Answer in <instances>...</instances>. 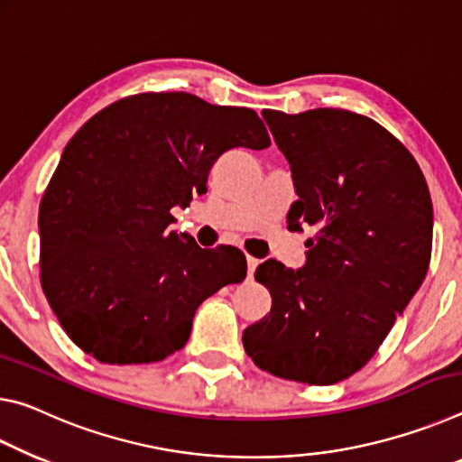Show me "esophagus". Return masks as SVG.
<instances>
[{
	"label": "esophagus",
	"instance_id": "34e87169",
	"mask_svg": "<svg viewBox=\"0 0 462 462\" xmlns=\"http://www.w3.org/2000/svg\"><path fill=\"white\" fill-rule=\"evenodd\" d=\"M258 263H260V260H255V258H252V255H247V276L249 278L254 276V272H255V268H258Z\"/></svg>",
	"mask_w": 462,
	"mask_h": 462
}]
</instances>
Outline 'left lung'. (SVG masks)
<instances>
[{"mask_svg":"<svg viewBox=\"0 0 462 462\" xmlns=\"http://www.w3.org/2000/svg\"><path fill=\"white\" fill-rule=\"evenodd\" d=\"M299 199L289 229L315 231L307 263L255 270L270 313L244 331L254 365L281 379L336 384L366 365L426 278L432 199L418 162L373 118L342 108L263 110Z\"/></svg>","mask_w":462,"mask_h":462,"instance_id":"1","label":"left lung"}]
</instances>
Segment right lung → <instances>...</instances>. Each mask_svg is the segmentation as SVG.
I'll return each mask as SVG.
<instances>
[{"label": "right lung", "mask_w": 462, "mask_h": 462, "mask_svg": "<svg viewBox=\"0 0 462 462\" xmlns=\"http://www.w3.org/2000/svg\"><path fill=\"white\" fill-rule=\"evenodd\" d=\"M233 147H270L260 116L186 92L123 97L67 143L39 210L41 284L97 362L149 365L181 350L200 302L245 278L237 247L200 249L170 231L171 208L207 190Z\"/></svg>", "instance_id": "obj_1"}]
</instances>
